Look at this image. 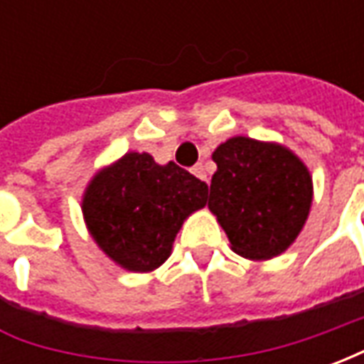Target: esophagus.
<instances>
[{"instance_id": "esophagus-1", "label": "esophagus", "mask_w": 364, "mask_h": 364, "mask_svg": "<svg viewBox=\"0 0 364 364\" xmlns=\"http://www.w3.org/2000/svg\"><path fill=\"white\" fill-rule=\"evenodd\" d=\"M191 171H193V175H195V177H198L200 181H206V183H208V175H206L205 166H203V164H197V166L193 167Z\"/></svg>"}]
</instances>
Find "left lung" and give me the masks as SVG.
Instances as JSON below:
<instances>
[{
    "instance_id": "left-lung-1",
    "label": "left lung",
    "mask_w": 364,
    "mask_h": 364,
    "mask_svg": "<svg viewBox=\"0 0 364 364\" xmlns=\"http://www.w3.org/2000/svg\"><path fill=\"white\" fill-rule=\"evenodd\" d=\"M216 171L208 210L232 252L267 261L294 244L312 208L310 169L279 142L232 136L213 151Z\"/></svg>"
}]
</instances>
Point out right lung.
<instances>
[{"label": "right lung", "mask_w": 364, "mask_h": 364, "mask_svg": "<svg viewBox=\"0 0 364 364\" xmlns=\"http://www.w3.org/2000/svg\"><path fill=\"white\" fill-rule=\"evenodd\" d=\"M208 185L146 151H127L101 167L82 197L83 222L97 247L119 267L151 273L173 252L183 222L205 208Z\"/></svg>", "instance_id": "obj_1"}]
</instances>
